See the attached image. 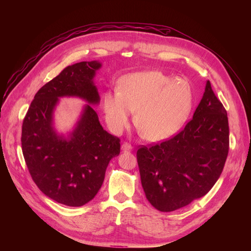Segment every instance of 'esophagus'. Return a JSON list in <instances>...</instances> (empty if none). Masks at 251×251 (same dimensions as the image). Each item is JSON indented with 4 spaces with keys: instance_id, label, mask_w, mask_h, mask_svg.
<instances>
[{
    "instance_id": "1",
    "label": "esophagus",
    "mask_w": 251,
    "mask_h": 251,
    "mask_svg": "<svg viewBox=\"0 0 251 251\" xmlns=\"http://www.w3.org/2000/svg\"><path fill=\"white\" fill-rule=\"evenodd\" d=\"M121 150H123V151H132V150H133V147L131 146L130 143L124 142L123 146H121Z\"/></svg>"
}]
</instances>
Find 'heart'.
Segmentation results:
<instances>
[{
    "mask_svg": "<svg viewBox=\"0 0 251 251\" xmlns=\"http://www.w3.org/2000/svg\"><path fill=\"white\" fill-rule=\"evenodd\" d=\"M194 92L185 78L160 71L132 73L124 76L119 90L103 95L105 121L115 134L123 132L136 112L135 124L144 138L160 141L183 126L192 111Z\"/></svg>",
    "mask_w": 251,
    "mask_h": 251,
    "instance_id": "1",
    "label": "heart"
}]
</instances>
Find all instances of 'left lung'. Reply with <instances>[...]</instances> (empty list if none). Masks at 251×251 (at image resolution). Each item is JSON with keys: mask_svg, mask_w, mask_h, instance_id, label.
Returning a JSON list of instances; mask_svg holds the SVG:
<instances>
[{"mask_svg": "<svg viewBox=\"0 0 251 251\" xmlns=\"http://www.w3.org/2000/svg\"><path fill=\"white\" fill-rule=\"evenodd\" d=\"M229 150L227 112L209 80L193 119L174 137L137 151L147 199L174 211L202 198L221 176Z\"/></svg>", "mask_w": 251, "mask_h": 251, "instance_id": "1", "label": "left lung"}]
</instances>
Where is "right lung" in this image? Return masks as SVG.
<instances>
[{
    "label": "right lung",
    "mask_w": 251,
    "mask_h": 251,
    "mask_svg": "<svg viewBox=\"0 0 251 251\" xmlns=\"http://www.w3.org/2000/svg\"><path fill=\"white\" fill-rule=\"evenodd\" d=\"M100 63L68 66L34 96L22 126V151L32 180L50 199L67 206H82L100 191L111 159L120 153V139L104 131L97 113L87 104L69 136L52 126L58 97L77 96L98 103L93 83Z\"/></svg>",
    "instance_id": "1"
}]
</instances>
